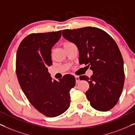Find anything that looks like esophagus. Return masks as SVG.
<instances>
[{
	"label": "esophagus",
	"instance_id": "esophagus-1",
	"mask_svg": "<svg viewBox=\"0 0 135 135\" xmlns=\"http://www.w3.org/2000/svg\"><path fill=\"white\" fill-rule=\"evenodd\" d=\"M75 80H76V83H78L80 81V78H79L78 76H75Z\"/></svg>",
	"mask_w": 135,
	"mask_h": 135
}]
</instances>
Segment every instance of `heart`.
Listing matches in <instances>:
<instances>
[{
	"instance_id": "1",
	"label": "heart",
	"mask_w": 135,
	"mask_h": 135,
	"mask_svg": "<svg viewBox=\"0 0 135 135\" xmlns=\"http://www.w3.org/2000/svg\"><path fill=\"white\" fill-rule=\"evenodd\" d=\"M69 42H66V43H65L64 44H69Z\"/></svg>"
}]
</instances>
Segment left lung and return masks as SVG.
I'll return each mask as SVG.
<instances>
[{
	"mask_svg": "<svg viewBox=\"0 0 135 135\" xmlns=\"http://www.w3.org/2000/svg\"><path fill=\"white\" fill-rule=\"evenodd\" d=\"M62 36L78 47L80 64L93 71L90 78L80 76L89 84L86 95L90 105L99 111L110 110L119 99L125 81L123 60L115 41L105 31L91 26L64 30Z\"/></svg>",
	"mask_w": 135,
	"mask_h": 135,
	"instance_id": "obj_1",
	"label": "left lung"
}]
</instances>
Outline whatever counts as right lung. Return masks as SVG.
<instances>
[{
	"label": "right lung",
	"instance_id": "obj_1",
	"mask_svg": "<svg viewBox=\"0 0 135 135\" xmlns=\"http://www.w3.org/2000/svg\"><path fill=\"white\" fill-rule=\"evenodd\" d=\"M61 36L62 31L30 34L21 42L16 57V73L23 93L33 107L48 117L69 109L70 91L76 83L71 75L57 81L48 72L52 64V47Z\"/></svg>",
	"mask_w": 135,
	"mask_h": 135
}]
</instances>
